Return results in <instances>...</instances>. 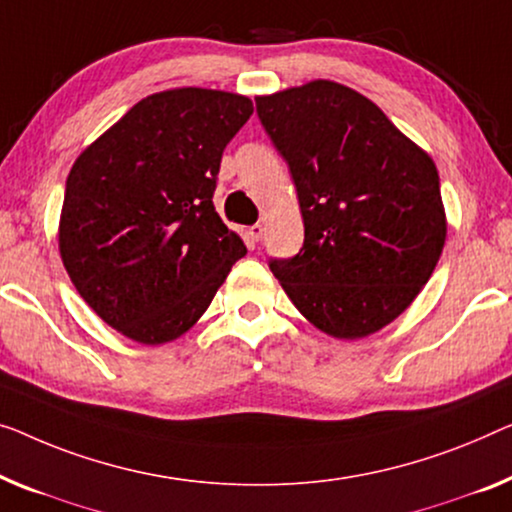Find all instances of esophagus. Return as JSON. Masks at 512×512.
<instances>
[{"mask_svg":"<svg viewBox=\"0 0 512 512\" xmlns=\"http://www.w3.org/2000/svg\"><path fill=\"white\" fill-rule=\"evenodd\" d=\"M262 236H264V227L262 225H253L248 230V239L253 241V243H257V241H262Z\"/></svg>","mask_w":512,"mask_h":512,"instance_id":"esophagus-1","label":"esophagus"}]
</instances>
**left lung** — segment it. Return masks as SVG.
I'll list each match as a JSON object with an SVG mask.
<instances>
[{
	"label": "left lung",
	"mask_w": 512,
	"mask_h": 512,
	"mask_svg": "<svg viewBox=\"0 0 512 512\" xmlns=\"http://www.w3.org/2000/svg\"><path fill=\"white\" fill-rule=\"evenodd\" d=\"M292 172L303 248L271 259L296 310L340 340L377 333L430 280L446 243L434 160L370 98L331 80L257 96Z\"/></svg>",
	"instance_id": "8db88e82"
}]
</instances>
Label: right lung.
I'll list each match as a JSON object with an SVG mask.
<instances>
[{
  "label": "right lung",
  "mask_w": 512,
  "mask_h": 512,
  "mask_svg": "<svg viewBox=\"0 0 512 512\" xmlns=\"http://www.w3.org/2000/svg\"><path fill=\"white\" fill-rule=\"evenodd\" d=\"M248 96L181 87L135 103L66 179L59 253L91 310L142 345L186 333L246 255L213 207Z\"/></svg>",
  "instance_id": "right-lung-1"
}]
</instances>
